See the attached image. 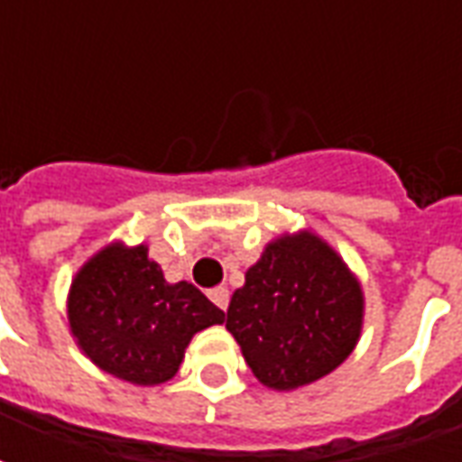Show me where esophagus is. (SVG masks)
Wrapping results in <instances>:
<instances>
[{
	"label": "esophagus",
	"instance_id": "esophagus-1",
	"mask_svg": "<svg viewBox=\"0 0 462 462\" xmlns=\"http://www.w3.org/2000/svg\"><path fill=\"white\" fill-rule=\"evenodd\" d=\"M210 300L225 311L227 310V304H230V291L225 290V287H215V290H210Z\"/></svg>",
	"mask_w": 462,
	"mask_h": 462
}]
</instances>
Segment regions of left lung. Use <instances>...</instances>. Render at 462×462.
I'll use <instances>...</instances> for the list:
<instances>
[{
    "label": "left lung",
    "instance_id": "left-lung-1",
    "mask_svg": "<svg viewBox=\"0 0 462 462\" xmlns=\"http://www.w3.org/2000/svg\"><path fill=\"white\" fill-rule=\"evenodd\" d=\"M364 297L327 242L280 237L232 294L227 329L264 386L290 391L327 376L354 351Z\"/></svg>",
    "mask_w": 462,
    "mask_h": 462
}]
</instances>
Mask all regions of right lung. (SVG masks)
I'll list each match as a JSON object with an SVG mask.
<instances>
[{"instance_id": "add662e5", "label": "right lung", "mask_w": 462, "mask_h": 462, "mask_svg": "<svg viewBox=\"0 0 462 462\" xmlns=\"http://www.w3.org/2000/svg\"><path fill=\"white\" fill-rule=\"evenodd\" d=\"M222 321L225 311L190 282L168 284L143 245L98 252L69 297V324L86 356L141 386L175 376L192 334Z\"/></svg>"}]
</instances>
